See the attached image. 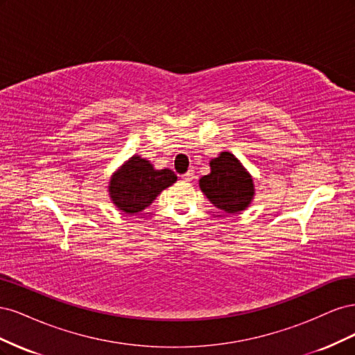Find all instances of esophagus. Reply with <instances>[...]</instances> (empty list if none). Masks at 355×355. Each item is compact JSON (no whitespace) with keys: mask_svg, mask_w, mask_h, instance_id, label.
<instances>
[{"mask_svg":"<svg viewBox=\"0 0 355 355\" xmlns=\"http://www.w3.org/2000/svg\"><path fill=\"white\" fill-rule=\"evenodd\" d=\"M182 179L187 180V182H189V180L194 179V170H189V171H187L185 175H182Z\"/></svg>","mask_w":355,"mask_h":355,"instance_id":"34e87169","label":"esophagus"}]
</instances>
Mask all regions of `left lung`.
Masks as SVG:
<instances>
[{
    "label": "left lung",
    "mask_w": 355,
    "mask_h": 355,
    "mask_svg": "<svg viewBox=\"0 0 355 355\" xmlns=\"http://www.w3.org/2000/svg\"><path fill=\"white\" fill-rule=\"evenodd\" d=\"M210 175L200 179V188L213 206L227 213H239L249 206L253 180L231 153H222L210 161Z\"/></svg>",
    "instance_id": "obj_1"
}]
</instances>
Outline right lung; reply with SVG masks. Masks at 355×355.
Returning a JSON list of instances; mask_svg holds the SVG:
<instances>
[{
  "instance_id": "right-lung-1",
  "label": "right lung",
  "mask_w": 355,
  "mask_h": 355,
  "mask_svg": "<svg viewBox=\"0 0 355 355\" xmlns=\"http://www.w3.org/2000/svg\"><path fill=\"white\" fill-rule=\"evenodd\" d=\"M178 176L168 168L155 170L149 161L132 157L110 182V194L115 206L128 214L145 210Z\"/></svg>"
}]
</instances>
